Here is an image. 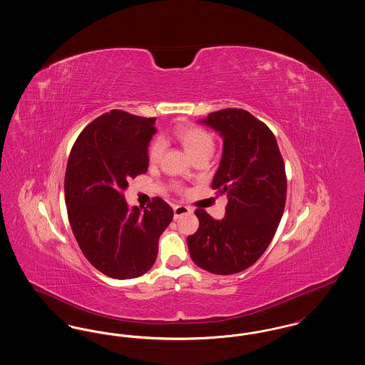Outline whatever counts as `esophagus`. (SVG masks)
<instances>
[{"label": "esophagus", "instance_id": "1", "mask_svg": "<svg viewBox=\"0 0 365 365\" xmlns=\"http://www.w3.org/2000/svg\"><path fill=\"white\" fill-rule=\"evenodd\" d=\"M192 210H191L189 207H185V205H176L174 207V217L175 219H179L180 216H183V215H187V213H191Z\"/></svg>", "mask_w": 365, "mask_h": 365}]
</instances>
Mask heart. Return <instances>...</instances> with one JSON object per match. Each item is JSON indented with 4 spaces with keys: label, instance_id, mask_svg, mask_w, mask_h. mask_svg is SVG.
I'll return each mask as SVG.
<instances>
[{
    "label": "heart",
    "instance_id": "obj_1",
    "mask_svg": "<svg viewBox=\"0 0 365 365\" xmlns=\"http://www.w3.org/2000/svg\"><path fill=\"white\" fill-rule=\"evenodd\" d=\"M175 138L183 146L186 153L191 157L201 156V155H212L215 149V140L208 131L195 125H179L175 130ZM165 149V143L161 139H156L150 149H149V160L152 163H157Z\"/></svg>",
    "mask_w": 365,
    "mask_h": 365
}]
</instances>
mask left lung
Segmentation results:
<instances>
[{"label": "left lung", "instance_id": "8db88e82", "mask_svg": "<svg viewBox=\"0 0 365 365\" xmlns=\"http://www.w3.org/2000/svg\"><path fill=\"white\" fill-rule=\"evenodd\" d=\"M219 133L223 152L212 189L228 198L215 220L195 210L200 227L187 237L191 260L216 275L253 265L272 241L286 204V173L272 131L252 113L227 108L200 120Z\"/></svg>", "mask_w": 365, "mask_h": 365}]
</instances>
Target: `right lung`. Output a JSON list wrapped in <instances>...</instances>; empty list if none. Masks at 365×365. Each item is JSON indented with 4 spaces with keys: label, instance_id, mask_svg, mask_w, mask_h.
I'll use <instances>...</instances> for the list:
<instances>
[{
    "label": "right lung",
    "instance_id": "add662e5",
    "mask_svg": "<svg viewBox=\"0 0 365 365\" xmlns=\"http://www.w3.org/2000/svg\"><path fill=\"white\" fill-rule=\"evenodd\" d=\"M155 122L110 110L90 123L71 150L64 182L71 228L87 260L109 278L148 272L174 217L161 198L149 209L130 208L123 195L130 178L148 171Z\"/></svg>",
    "mask_w": 365,
    "mask_h": 365
}]
</instances>
